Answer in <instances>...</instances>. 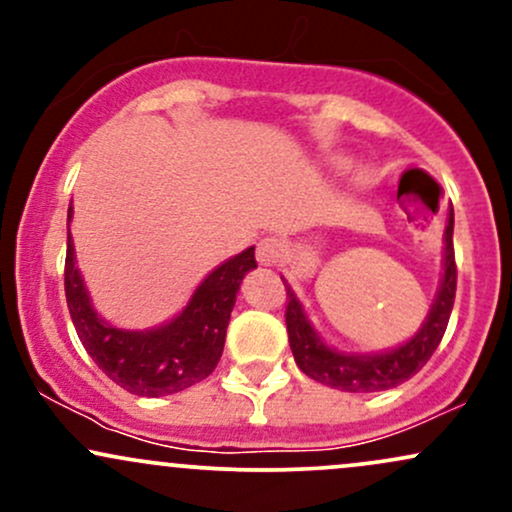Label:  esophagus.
Listing matches in <instances>:
<instances>
[{"mask_svg": "<svg viewBox=\"0 0 512 512\" xmlns=\"http://www.w3.org/2000/svg\"><path fill=\"white\" fill-rule=\"evenodd\" d=\"M286 245L279 238H264L257 243V262L264 267H274V264L284 262Z\"/></svg>", "mask_w": 512, "mask_h": 512, "instance_id": "34e87169", "label": "esophagus"}]
</instances>
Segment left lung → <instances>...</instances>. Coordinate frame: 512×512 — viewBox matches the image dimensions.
<instances>
[{"mask_svg": "<svg viewBox=\"0 0 512 512\" xmlns=\"http://www.w3.org/2000/svg\"><path fill=\"white\" fill-rule=\"evenodd\" d=\"M452 226H455V216H452L450 209L443 236V279H440L438 296L431 310H428L424 325L419 327V332L409 342L397 346V349L380 351V354H344V351L327 346L320 334L315 332V327L310 325L296 293L281 276L286 286V330H289V344L298 368L317 383L344 392L390 390V387H397L404 380H409L411 375L419 373L426 366L428 358L433 356V351L438 349L445 327H448L452 303H455L457 267L455 250H452Z\"/></svg>", "mask_w": 512, "mask_h": 512, "instance_id": "8db88e82", "label": "left lung"}]
</instances>
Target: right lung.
Returning a JSON list of instances; mask_svg holds the SVG:
<instances>
[{
  "label": "right lung",
  "instance_id": "obj_1",
  "mask_svg": "<svg viewBox=\"0 0 512 512\" xmlns=\"http://www.w3.org/2000/svg\"><path fill=\"white\" fill-rule=\"evenodd\" d=\"M72 211L69 207L64 293L76 334L88 356L113 383L139 397L173 395L209 378L221 358L240 281L257 267L255 248L219 264L197 286L182 313L166 325L144 332L120 330L96 313L76 269L74 240L69 233Z\"/></svg>",
  "mask_w": 512,
  "mask_h": 512
}]
</instances>
